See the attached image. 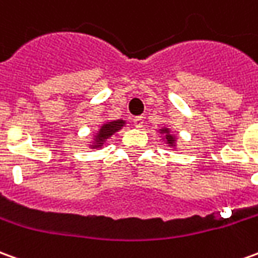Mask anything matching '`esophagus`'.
<instances>
[{
  "mask_svg": "<svg viewBox=\"0 0 258 258\" xmlns=\"http://www.w3.org/2000/svg\"><path fill=\"white\" fill-rule=\"evenodd\" d=\"M134 125L137 128H141L142 125H144V117L138 116L134 118Z\"/></svg>",
  "mask_w": 258,
  "mask_h": 258,
  "instance_id": "obj_1",
  "label": "esophagus"
}]
</instances>
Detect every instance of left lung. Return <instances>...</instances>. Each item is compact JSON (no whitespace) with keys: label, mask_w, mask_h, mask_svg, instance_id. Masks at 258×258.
Segmentation results:
<instances>
[{"label":"left lung","mask_w":258,"mask_h":258,"mask_svg":"<svg viewBox=\"0 0 258 258\" xmlns=\"http://www.w3.org/2000/svg\"><path fill=\"white\" fill-rule=\"evenodd\" d=\"M160 134H165V140H166V144L169 147H176V137L170 133V130L169 128H160Z\"/></svg>","instance_id":"1"}]
</instances>
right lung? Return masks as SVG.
<instances>
[{
  "instance_id": "obj_1",
  "label": "right lung",
  "mask_w": 258,
  "mask_h": 258,
  "mask_svg": "<svg viewBox=\"0 0 258 258\" xmlns=\"http://www.w3.org/2000/svg\"><path fill=\"white\" fill-rule=\"evenodd\" d=\"M125 121L124 120H114V121H106V123L99 128V131L95 135V140L91 148L96 149V148H102L106 140H109L111 135L116 134L118 130H121L124 127Z\"/></svg>"
}]
</instances>
